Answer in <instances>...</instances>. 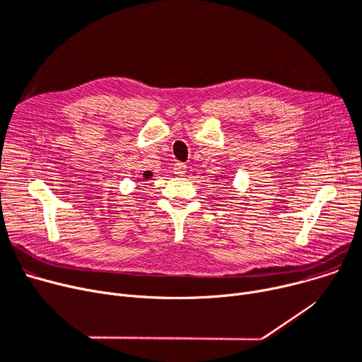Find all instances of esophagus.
Here are the masks:
<instances>
[{
  "label": "esophagus",
  "mask_w": 362,
  "mask_h": 362,
  "mask_svg": "<svg viewBox=\"0 0 362 362\" xmlns=\"http://www.w3.org/2000/svg\"><path fill=\"white\" fill-rule=\"evenodd\" d=\"M175 173H176L177 176L186 175V164H185V163H176V164H175Z\"/></svg>",
  "instance_id": "1"
}]
</instances>
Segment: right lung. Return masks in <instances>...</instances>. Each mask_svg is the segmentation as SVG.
Masks as SVG:
<instances>
[{
	"mask_svg": "<svg viewBox=\"0 0 362 362\" xmlns=\"http://www.w3.org/2000/svg\"><path fill=\"white\" fill-rule=\"evenodd\" d=\"M151 176H152L151 171H145V173H144V177H145V179H149Z\"/></svg>",
	"mask_w": 362,
	"mask_h": 362,
	"instance_id": "right-lung-1",
	"label": "right lung"
}]
</instances>
